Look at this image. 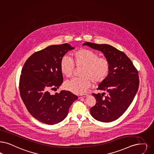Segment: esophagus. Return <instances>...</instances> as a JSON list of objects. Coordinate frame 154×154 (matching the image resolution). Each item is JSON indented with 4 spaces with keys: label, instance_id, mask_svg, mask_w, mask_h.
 Wrapping results in <instances>:
<instances>
[{
    "label": "esophagus",
    "instance_id": "obj_1",
    "mask_svg": "<svg viewBox=\"0 0 154 154\" xmlns=\"http://www.w3.org/2000/svg\"><path fill=\"white\" fill-rule=\"evenodd\" d=\"M88 95L87 94H85L84 95H83V96H79V99H82V98H85V97H87Z\"/></svg>",
    "mask_w": 154,
    "mask_h": 154
}]
</instances>
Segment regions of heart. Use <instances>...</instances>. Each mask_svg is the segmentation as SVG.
<instances>
[{
	"mask_svg": "<svg viewBox=\"0 0 154 154\" xmlns=\"http://www.w3.org/2000/svg\"><path fill=\"white\" fill-rule=\"evenodd\" d=\"M74 65L77 67L83 66L81 78H74L65 84V88L77 94H83L92 86L103 82L110 70V63L105 58L99 57L96 52L92 50L82 48L72 54V60L66 55L62 58L60 68L62 74L67 77L72 75Z\"/></svg>",
	"mask_w": 154,
	"mask_h": 154,
	"instance_id": "b5f03b06",
	"label": "heart"
}]
</instances>
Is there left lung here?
I'll return each mask as SVG.
<instances>
[{
	"mask_svg": "<svg viewBox=\"0 0 154 154\" xmlns=\"http://www.w3.org/2000/svg\"><path fill=\"white\" fill-rule=\"evenodd\" d=\"M82 45L100 51L110 63L109 74L97 88L107 92L108 95L93 94L96 104L90 109L91 114L99 122L115 121L128 109L135 96L139 85L138 72L126 54L112 46L92 42Z\"/></svg>",
	"mask_w": 154,
	"mask_h": 154,
	"instance_id": "left-lung-1",
	"label": "left lung"
}]
</instances>
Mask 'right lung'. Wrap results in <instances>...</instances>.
<instances>
[{
	"label": "right lung",
	"mask_w": 154,
	"mask_h": 154,
	"mask_svg": "<svg viewBox=\"0 0 154 154\" xmlns=\"http://www.w3.org/2000/svg\"><path fill=\"white\" fill-rule=\"evenodd\" d=\"M69 44L51 45L34 53L27 60L19 81V91L27 109L42 123L53 125L63 120L69 109L78 99L69 91L51 94L63 82L62 58L74 49Z\"/></svg>",
	"instance_id": "obj_1"
}]
</instances>
